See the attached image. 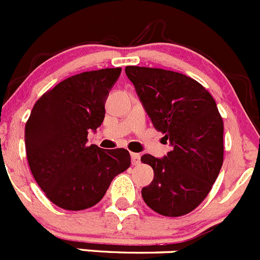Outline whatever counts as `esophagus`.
Instances as JSON below:
<instances>
[{"label": "esophagus", "mask_w": 260, "mask_h": 260, "mask_svg": "<svg viewBox=\"0 0 260 260\" xmlns=\"http://www.w3.org/2000/svg\"><path fill=\"white\" fill-rule=\"evenodd\" d=\"M131 159H132L133 166H138V165L141 164L140 153H135V152H132V153H131Z\"/></svg>", "instance_id": "obj_1"}]
</instances>
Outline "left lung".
I'll list each match as a JSON object with an SVG mask.
<instances>
[{
	"label": "left lung",
	"instance_id": "8db88e82",
	"mask_svg": "<svg viewBox=\"0 0 260 260\" xmlns=\"http://www.w3.org/2000/svg\"><path fill=\"white\" fill-rule=\"evenodd\" d=\"M125 74L152 124L172 146L164 158L143 154L153 180L142 188L152 210L182 216L210 192L224 158V123L211 94L192 78L171 70L127 67Z\"/></svg>",
	"mask_w": 260,
	"mask_h": 260
}]
</instances>
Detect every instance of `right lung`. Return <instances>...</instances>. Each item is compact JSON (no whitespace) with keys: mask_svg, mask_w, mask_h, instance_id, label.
Returning <instances> with one entry per match:
<instances>
[{"mask_svg":"<svg viewBox=\"0 0 260 260\" xmlns=\"http://www.w3.org/2000/svg\"><path fill=\"white\" fill-rule=\"evenodd\" d=\"M120 68L80 73L35 103L25 127L28 166L51 203L84 210L103 199L112 180L131 166L124 148L88 146V132L103 123L106 101Z\"/></svg>","mask_w":260,"mask_h":260,"instance_id":"obj_1","label":"right lung"}]
</instances>
